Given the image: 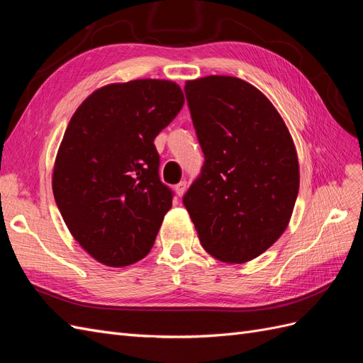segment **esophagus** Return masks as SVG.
I'll return each instance as SVG.
<instances>
[{
	"label": "esophagus",
	"instance_id": "obj_1",
	"mask_svg": "<svg viewBox=\"0 0 363 363\" xmlns=\"http://www.w3.org/2000/svg\"><path fill=\"white\" fill-rule=\"evenodd\" d=\"M174 191H175V194H177L179 199H182L184 191H186V182H180V183L175 184V186H174Z\"/></svg>",
	"mask_w": 363,
	"mask_h": 363
}]
</instances>
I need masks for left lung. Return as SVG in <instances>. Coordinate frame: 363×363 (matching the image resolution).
I'll list each match as a JSON object with an SVG mask.
<instances>
[{"label": "left lung", "mask_w": 363, "mask_h": 363, "mask_svg": "<svg viewBox=\"0 0 363 363\" xmlns=\"http://www.w3.org/2000/svg\"><path fill=\"white\" fill-rule=\"evenodd\" d=\"M204 152L186 192L203 248L224 263H245L286 230L300 188L298 156L283 118L256 86L207 75L184 86Z\"/></svg>", "instance_id": "1"}]
</instances>
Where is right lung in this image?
<instances>
[{
  "mask_svg": "<svg viewBox=\"0 0 363 363\" xmlns=\"http://www.w3.org/2000/svg\"><path fill=\"white\" fill-rule=\"evenodd\" d=\"M183 104L171 80L111 83L69 121L54 162V200L74 239L106 267L136 263L155 244L172 192L159 179L152 142Z\"/></svg>",
  "mask_w": 363,
  "mask_h": 363,
  "instance_id": "obj_1",
  "label": "right lung"
}]
</instances>
